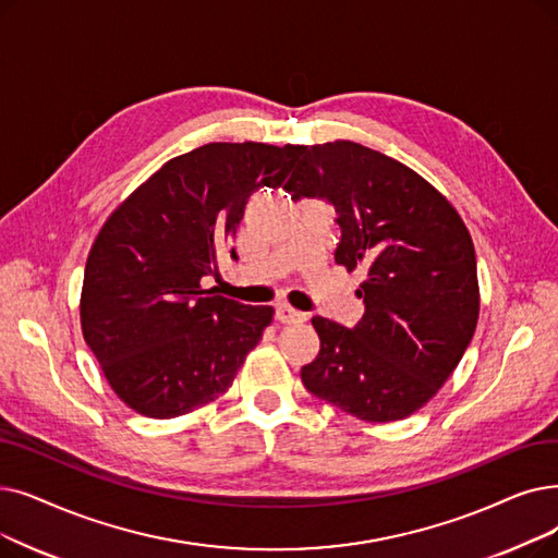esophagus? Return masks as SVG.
Wrapping results in <instances>:
<instances>
[{
	"label": "esophagus",
	"mask_w": 558,
	"mask_h": 558,
	"mask_svg": "<svg viewBox=\"0 0 558 558\" xmlns=\"http://www.w3.org/2000/svg\"><path fill=\"white\" fill-rule=\"evenodd\" d=\"M276 319L280 324H303L307 319V314L294 310L292 305H278L276 307Z\"/></svg>",
	"instance_id": "34e87169"
}]
</instances>
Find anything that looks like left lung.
I'll use <instances>...</instances> for the list:
<instances>
[{"label": "left lung", "instance_id": "8db88e82", "mask_svg": "<svg viewBox=\"0 0 558 558\" xmlns=\"http://www.w3.org/2000/svg\"><path fill=\"white\" fill-rule=\"evenodd\" d=\"M284 189L326 198L342 228L335 259L367 271L351 330L314 317L322 351L301 369L317 399L362 422L426 405L458 367L478 322L476 255L456 207L413 168L353 141L305 145Z\"/></svg>", "mask_w": 558, "mask_h": 558}]
</instances>
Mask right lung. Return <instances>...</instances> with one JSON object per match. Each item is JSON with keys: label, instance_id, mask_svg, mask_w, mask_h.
<instances>
[{"label": "right lung", "instance_id": "1", "mask_svg": "<svg viewBox=\"0 0 558 558\" xmlns=\"http://www.w3.org/2000/svg\"><path fill=\"white\" fill-rule=\"evenodd\" d=\"M303 145L207 143L166 161L95 236L80 319L116 397L171 420L221 397L274 322L205 289L255 189H278ZM234 257V251L230 253Z\"/></svg>", "mask_w": 558, "mask_h": 558}]
</instances>
